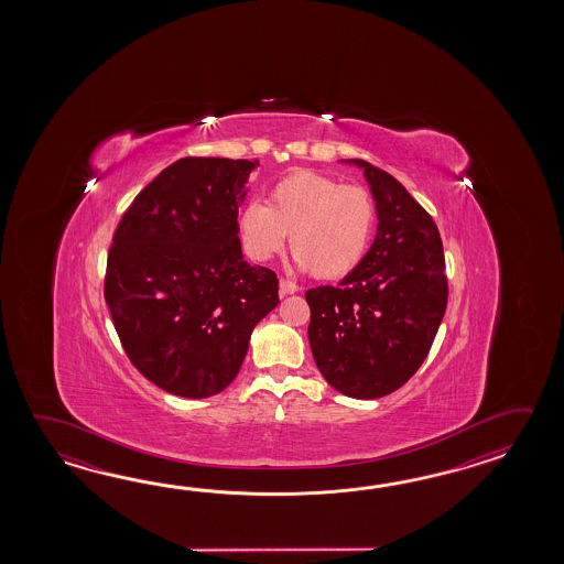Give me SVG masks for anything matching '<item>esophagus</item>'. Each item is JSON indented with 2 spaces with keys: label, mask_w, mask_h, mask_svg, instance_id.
<instances>
[{
  "label": "esophagus",
  "mask_w": 564,
  "mask_h": 564,
  "mask_svg": "<svg viewBox=\"0 0 564 564\" xmlns=\"http://www.w3.org/2000/svg\"><path fill=\"white\" fill-rule=\"evenodd\" d=\"M294 292H299V286L294 284V282H290V280H280V296H288V294H294Z\"/></svg>",
  "instance_id": "34e87169"
}]
</instances>
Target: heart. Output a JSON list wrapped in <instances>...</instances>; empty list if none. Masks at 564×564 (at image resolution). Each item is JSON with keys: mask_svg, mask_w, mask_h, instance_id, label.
Masks as SVG:
<instances>
[{"mask_svg": "<svg viewBox=\"0 0 564 564\" xmlns=\"http://www.w3.org/2000/svg\"><path fill=\"white\" fill-rule=\"evenodd\" d=\"M375 224L377 205L365 187L294 171L270 187L265 204L241 207L238 234L256 262L274 258L290 234L299 268L321 280H338L365 260Z\"/></svg>", "mask_w": 564, "mask_h": 564, "instance_id": "b5f03b06", "label": "heart"}]
</instances>
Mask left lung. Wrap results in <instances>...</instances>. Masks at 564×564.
I'll return each mask as SVG.
<instances>
[{"instance_id":"1","label":"left lung","mask_w":564,"mask_h":564,"mask_svg":"<svg viewBox=\"0 0 564 564\" xmlns=\"http://www.w3.org/2000/svg\"><path fill=\"white\" fill-rule=\"evenodd\" d=\"M365 169L377 238L338 286L311 288L312 357L343 395L377 399L408 383L427 357L447 306L444 243L433 217L383 169Z\"/></svg>"}]
</instances>
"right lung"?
<instances>
[{
	"label": "right lung",
	"mask_w": 564,
	"mask_h": 564,
	"mask_svg": "<svg viewBox=\"0 0 564 564\" xmlns=\"http://www.w3.org/2000/svg\"><path fill=\"white\" fill-rule=\"evenodd\" d=\"M258 159L185 156L134 197L112 236L105 300L137 371L173 395L224 391L253 326L276 308V272L241 256L238 209Z\"/></svg>",
	"instance_id": "1"
}]
</instances>
